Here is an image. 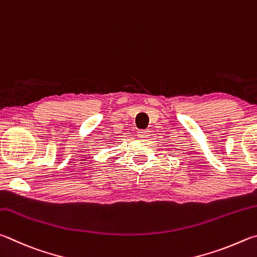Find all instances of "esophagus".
<instances>
[{
	"instance_id": "1",
	"label": "esophagus",
	"mask_w": 257,
	"mask_h": 257,
	"mask_svg": "<svg viewBox=\"0 0 257 257\" xmlns=\"http://www.w3.org/2000/svg\"><path fill=\"white\" fill-rule=\"evenodd\" d=\"M149 131H147V130H140V131L138 132V136L140 137L141 139H146V138H149Z\"/></svg>"
}]
</instances>
